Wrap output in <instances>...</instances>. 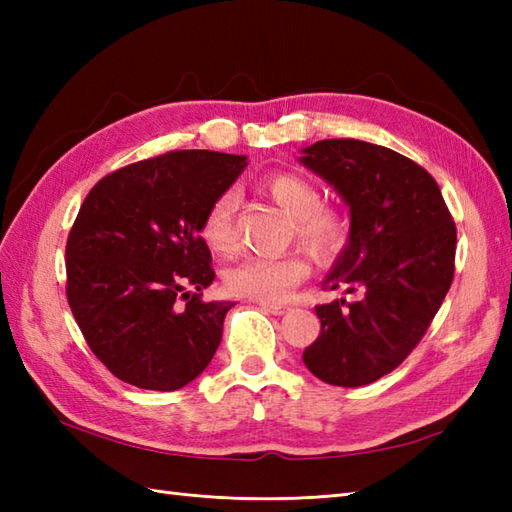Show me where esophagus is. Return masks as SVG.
<instances>
[{"instance_id":"esophagus-1","label":"esophagus","mask_w":512,"mask_h":512,"mask_svg":"<svg viewBox=\"0 0 512 512\" xmlns=\"http://www.w3.org/2000/svg\"><path fill=\"white\" fill-rule=\"evenodd\" d=\"M259 308L270 314H284L288 310V306H284V303H264V301H259Z\"/></svg>"}]
</instances>
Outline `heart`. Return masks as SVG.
<instances>
[{"label": "heart", "mask_w": 512, "mask_h": 512, "mask_svg": "<svg viewBox=\"0 0 512 512\" xmlns=\"http://www.w3.org/2000/svg\"><path fill=\"white\" fill-rule=\"evenodd\" d=\"M262 191L290 217L297 242L321 262H334L350 246V217L323 204V191L312 178L297 171H273L262 180ZM235 209L237 195L222 191L202 217L200 233L217 255H228L235 248ZM308 275L310 264L301 255L244 257L226 270L224 281L228 292L237 297L275 303Z\"/></svg>", "instance_id": "heart-1"}]
</instances>
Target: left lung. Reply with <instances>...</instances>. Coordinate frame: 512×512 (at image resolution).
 Wrapping results in <instances>:
<instances>
[{"mask_svg": "<svg viewBox=\"0 0 512 512\" xmlns=\"http://www.w3.org/2000/svg\"><path fill=\"white\" fill-rule=\"evenodd\" d=\"M301 162L350 204L352 239L323 288L356 299L321 303V332L303 363L323 383L361 387L405 361L440 310L455 273L458 231L438 182L394 149L319 140Z\"/></svg>", "mask_w": 512, "mask_h": 512, "instance_id": "1", "label": "left lung"}]
</instances>
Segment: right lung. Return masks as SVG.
<instances>
[{
    "label": "right lung",
    "instance_id": "1",
    "mask_svg": "<svg viewBox=\"0 0 512 512\" xmlns=\"http://www.w3.org/2000/svg\"><path fill=\"white\" fill-rule=\"evenodd\" d=\"M246 156L182 149L94 184L65 244V295L94 356L140 389L173 391L204 372L231 301H202L215 270L200 235L209 204Z\"/></svg>",
    "mask_w": 512,
    "mask_h": 512
}]
</instances>
